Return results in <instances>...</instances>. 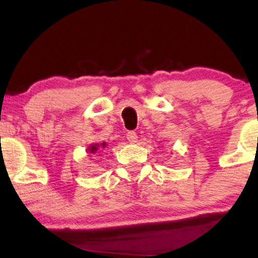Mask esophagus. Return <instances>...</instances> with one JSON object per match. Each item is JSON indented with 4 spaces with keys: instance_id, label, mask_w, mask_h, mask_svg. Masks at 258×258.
<instances>
[{
    "instance_id": "obj_1",
    "label": "esophagus",
    "mask_w": 258,
    "mask_h": 258,
    "mask_svg": "<svg viewBox=\"0 0 258 258\" xmlns=\"http://www.w3.org/2000/svg\"><path fill=\"white\" fill-rule=\"evenodd\" d=\"M127 139H128L130 143H136V142H137V139H138L137 133H136L135 131L127 132Z\"/></svg>"
}]
</instances>
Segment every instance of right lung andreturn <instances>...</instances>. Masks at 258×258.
I'll list each match as a JSON object with an SVG mask.
<instances>
[{
	"mask_svg": "<svg viewBox=\"0 0 258 258\" xmlns=\"http://www.w3.org/2000/svg\"><path fill=\"white\" fill-rule=\"evenodd\" d=\"M102 147L104 148L105 147V143H103ZM98 148H99L98 144H94V146H91L90 148H88V150H90V153H94V152H97V150H98Z\"/></svg>",
	"mask_w": 258,
	"mask_h": 258,
	"instance_id": "obj_1",
	"label": "right lung"
}]
</instances>
